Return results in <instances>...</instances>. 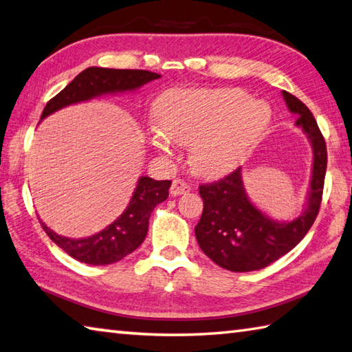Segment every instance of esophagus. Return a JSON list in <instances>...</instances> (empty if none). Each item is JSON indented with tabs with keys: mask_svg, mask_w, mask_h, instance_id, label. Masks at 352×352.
<instances>
[{
	"mask_svg": "<svg viewBox=\"0 0 352 352\" xmlns=\"http://www.w3.org/2000/svg\"><path fill=\"white\" fill-rule=\"evenodd\" d=\"M190 190V186L188 183H184L183 180H174L172 182V186H170V195L172 197H178V195H183L186 194Z\"/></svg>",
	"mask_w": 352,
	"mask_h": 352,
	"instance_id": "1",
	"label": "esophagus"
}]
</instances>
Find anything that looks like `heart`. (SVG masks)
Segmentation results:
<instances>
[{"label": "heart", "mask_w": 352, "mask_h": 352, "mask_svg": "<svg viewBox=\"0 0 352 352\" xmlns=\"http://www.w3.org/2000/svg\"><path fill=\"white\" fill-rule=\"evenodd\" d=\"M272 112L239 89H172L155 103L160 132L151 133L158 154L172 144L192 146V163L203 175L217 177L245 162L263 138Z\"/></svg>", "instance_id": "heart-1"}]
</instances>
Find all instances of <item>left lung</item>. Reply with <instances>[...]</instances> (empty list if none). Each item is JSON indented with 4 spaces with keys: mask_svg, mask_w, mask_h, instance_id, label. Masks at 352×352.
Here are the masks:
<instances>
[{
    "mask_svg": "<svg viewBox=\"0 0 352 352\" xmlns=\"http://www.w3.org/2000/svg\"><path fill=\"white\" fill-rule=\"evenodd\" d=\"M296 126L312 148V170L303 212L294 220H274L255 206L243 184L241 169L223 180L201 184L203 214L195 226L198 246L208 257L232 272L263 270L296 248L309 231L322 203L327 174V144L314 115L297 97L282 92Z\"/></svg>",
    "mask_w": 352,
    "mask_h": 352,
    "instance_id": "left-lung-1",
    "label": "left lung"
}]
</instances>
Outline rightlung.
Wrapping results in <instances>:
<instances>
[{
	"instance_id": "obj_1",
	"label": "right lung",
	"mask_w": 352,
	"mask_h": 352,
	"mask_svg": "<svg viewBox=\"0 0 352 352\" xmlns=\"http://www.w3.org/2000/svg\"><path fill=\"white\" fill-rule=\"evenodd\" d=\"M160 76L162 75L149 72V70L87 67L49 101L41 113V120L63 107L86 103V101L103 97V95L135 92L146 82L158 80ZM169 188V180L157 182L152 180L151 177H140L124 212L109 226H106L103 231L94 234L91 237H63L44 225L41 220L40 223L50 240L72 258L94 266L111 265L135 251L144 241L152 210L158 203L168 198Z\"/></svg>"
}]
</instances>
